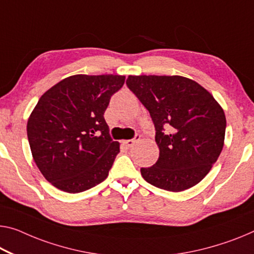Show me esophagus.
Listing matches in <instances>:
<instances>
[{
	"instance_id": "esophagus-1",
	"label": "esophagus",
	"mask_w": 254,
	"mask_h": 254,
	"mask_svg": "<svg viewBox=\"0 0 254 254\" xmlns=\"http://www.w3.org/2000/svg\"><path fill=\"white\" fill-rule=\"evenodd\" d=\"M139 138H140V135H136L135 137L132 138V139H127V140H124L123 144H124V145L126 146V147H131L132 145H134L135 143H137V142H138Z\"/></svg>"
}]
</instances>
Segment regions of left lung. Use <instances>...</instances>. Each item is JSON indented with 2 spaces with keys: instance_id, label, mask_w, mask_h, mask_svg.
<instances>
[{
  "instance_id": "8db88e82",
  "label": "left lung",
  "mask_w": 254,
  "mask_h": 254,
  "mask_svg": "<svg viewBox=\"0 0 254 254\" xmlns=\"http://www.w3.org/2000/svg\"><path fill=\"white\" fill-rule=\"evenodd\" d=\"M127 86L149 110L160 154L140 174L147 183L182 192L203 179L224 147L225 112L210 92L183 76H128Z\"/></svg>"
}]
</instances>
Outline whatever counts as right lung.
<instances>
[{
	"label": "right lung",
	"instance_id": "right-lung-1",
	"mask_svg": "<svg viewBox=\"0 0 254 254\" xmlns=\"http://www.w3.org/2000/svg\"><path fill=\"white\" fill-rule=\"evenodd\" d=\"M125 76L73 75L48 89L27 123L33 159L46 181L80 193L108 177L119 153L104 120Z\"/></svg>",
	"mask_w": 254,
	"mask_h": 254
}]
</instances>
